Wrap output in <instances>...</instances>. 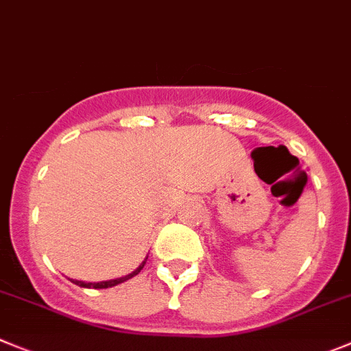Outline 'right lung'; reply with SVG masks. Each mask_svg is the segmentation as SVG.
<instances>
[{"instance_id": "obj_1", "label": "right lung", "mask_w": 351, "mask_h": 351, "mask_svg": "<svg viewBox=\"0 0 351 351\" xmlns=\"http://www.w3.org/2000/svg\"><path fill=\"white\" fill-rule=\"evenodd\" d=\"M147 258H149V256H147ZM147 258L142 261V263L138 265V267L135 268V270L131 271V274L123 275V277H117V279L101 280V282H84V280H74V279H71V280H72V282H74V284H76V286H80V287H93V289H107V287H114V286H117V284H123V282H126V280H130L131 277H135V275H138L140 270H142V268H143V265H145Z\"/></svg>"}]
</instances>
